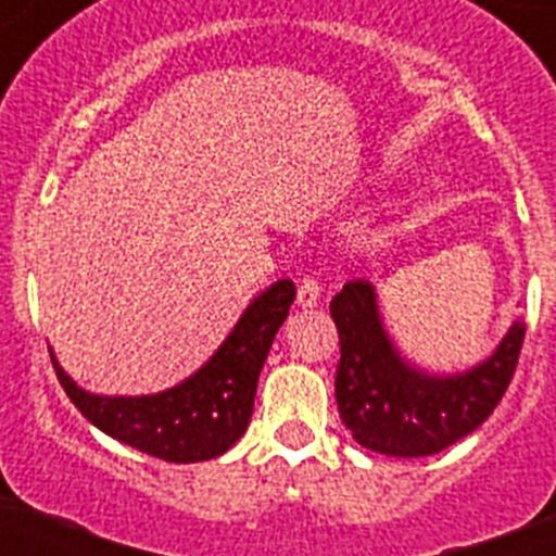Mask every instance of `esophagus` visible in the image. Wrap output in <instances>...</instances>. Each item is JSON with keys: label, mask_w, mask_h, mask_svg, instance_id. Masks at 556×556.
<instances>
[{"label": "esophagus", "mask_w": 556, "mask_h": 556, "mask_svg": "<svg viewBox=\"0 0 556 556\" xmlns=\"http://www.w3.org/2000/svg\"><path fill=\"white\" fill-rule=\"evenodd\" d=\"M323 287L314 278H303L301 287H298V306L301 308H314L320 303Z\"/></svg>", "instance_id": "esophagus-1"}]
</instances>
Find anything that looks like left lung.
Returning a JSON list of instances; mask_svg holds the SVG:
<instances>
[{
  "mask_svg": "<svg viewBox=\"0 0 556 556\" xmlns=\"http://www.w3.org/2000/svg\"><path fill=\"white\" fill-rule=\"evenodd\" d=\"M339 331L333 395L353 440L387 456H431L479 429L513 381L523 323L493 356L459 376H429L401 358L378 314L376 289L356 278L331 301Z\"/></svg>",
  "mask_w": 556,
  "mask_h": 556,
  "instance_id": "obj_1",
  "label": "left lung"
}]
</instances>
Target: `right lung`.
I'll return each instance as SVG.
<instances>
[{
	"instance_id": "add662e5",
	"label": "right lung",
	"mask_w": 556,
	"mask_h": 556,
	"mask_svg": "<svg viewBox=\"0 0 556 556\" xmlns=\"http://www.w3.org/2000/svg\"><path fill=\"white\" fill-rule=\"evenodd\" d=\"M292 301V281L273 283L250 303L230 337L194 376L155 395H91L63 372L55 353L49 351V356L72 404L113 440L166 462L214 459L248 429L258 372Z\"/></svg>"
}]
</instances>
